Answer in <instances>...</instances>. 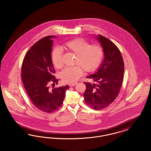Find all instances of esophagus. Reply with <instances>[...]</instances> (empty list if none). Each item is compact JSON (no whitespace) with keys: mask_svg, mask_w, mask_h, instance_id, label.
Masks as SVG:
<instances>
[{"mask_svg":"<svg viewBox=\"0 0 151 151\" xmlns=\"http://www.w3.org/2000/svg\"><path fill=\"white\" fill-rule=\"evenodd\" d=\"M77 84H78V83H73V84H70V85H69V86H76V85H77Z\"/></svg>","mask_w":151,"mask_h":151,"instance_id":"obj_1","label":"esophagus"}]
</instances>
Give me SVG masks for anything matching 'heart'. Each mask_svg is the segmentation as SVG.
I'll return each mask as SVG.
<instances>
[{"mask_svg":"<svg viewBox=\"0 0 151 151\" xmlns=\"http://www.w3.org/2000/svg\"><path fill=\"white\" fill-rule=\"evenodd\" d=\"M63 47L67 51L75 54L73 67H66L61 72L63 80L67 83H74L82 75L83 70L91 72L97 68L100 64L103 57V50L101 46L93 44L89 45L82 38H76L65 42ZM63 52L60 48L56 47L51 55L54 66L57 68L63 67Z\"/></svg>","mask_w":151,"mask_h":151,"instance_id":"obj_1","label":"heart"}]
</instances>
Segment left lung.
Returning a JSON list of instances; mask_svg holds the SVG:
<instances>
[{
    "label": "left lung",
    "mask_w": 151,
    "mask_h": 151,
    "mask_svg": "<svg viewBox=\"0 0 151 151\" xmlns=\"http://www.w3.org/2000/svg\"><path fill=\"white\" fill-rule=\"evenodd\" d=\"M96 38L103 49L104 59L97 71L86 77L96 83L84 82L86 90L84 98L91 108L101 110L110 105L118 96L122 86L124 66L122 54L114 43L101 35Z\"/></svg>",
    "instance_id": "8db88e82"
}]
</instances>
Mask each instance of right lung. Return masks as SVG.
<instances>
[{
	"instance_id": "1",
	"label": "right lung",
	"mask_w": 151,
	"mask_h": 151,
	"mask_svg": "<svg viewBox=\"0 0 151 151\" xmlns=\"http://www.w3.org/2000/svg\"><path fill=\"white\" fill-rule=\"evenodd\" d=\"M54 37L46 36L35 43L22 64V81L29 99L36 108L46 113H52L61 106L69 88L67 85L50 89L51 81L54 84L59 80L54 75L55 70L51 57V38Z\"/></svg>"
}]
</instances>
